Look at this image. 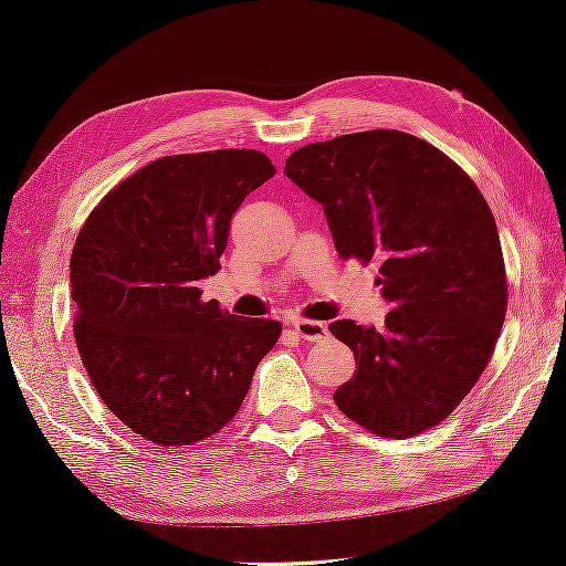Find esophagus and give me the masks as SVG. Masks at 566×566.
<instances>
[{
    "mask_svg": "<svg viewBox=\"0 0 566 566\" xmlns=\"http://www.w3.org/2000/svg\"><path fill=\"white\" fill-rule=\"evenodd\" d=\"M291 326L303 340H321V338L328 336V328L318 321H293Z\"/></svg>",
    "mask_w": 566,
    "mask_h": 566,
    "instance_id": "esophagus-1",
    "label": "esophagus"
}]
</instances>
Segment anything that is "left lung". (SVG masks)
Wrapping results in <instances>:
<instances>
[{
	"mask_svg": "<svg viewBox=\"0 0 566 566\" xmlns=\"http://www.w3.org/2000/svg\"><path fill=\"white\" fill-rule=\"evenodd\" d=\"M285 175L318 200L344 258H376L394 311L381 328L333 321L356 374L333 401L364 429L411 439L484 374L506 313L502 243L474 180L426 140L368 129L305 145Z\"/></svg>",
	"mask_w": 566,
	"mask_h": 566,
	"instance_id": "obj_1",
	"label": "left lung"
}]
</instances>
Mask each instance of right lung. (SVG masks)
Wrapping results in <instances>:
<instances>
[{
	"mask_svg": "<svg viewBox=\"0 0 566 566\" xmlns=\"http://www.w3.org/2000/svg\"><path fill=\"white\" fill-rule=\"evenodd\" d=\"M275 175L258 150L160 157L107 192L70 261L74 340L90 381L127 429L190 447L238 413L281 323L202 303L230 220Z\"/></svg>",
	"mask_w": 566,
	"mask_h": 566,
	"instance_id": "1",
	"label": "right lung"
}]
</instances>
